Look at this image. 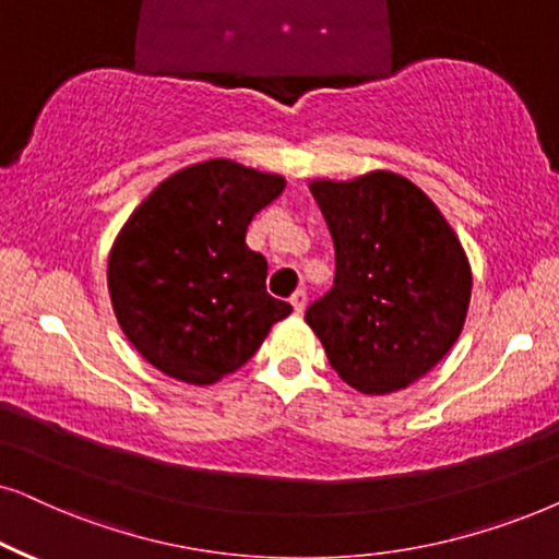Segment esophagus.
Returning a JSON list of instances; mask_svg holds the SVG:
<instances>
[{"label":"esophagus","mask_w":559,"mask_h":559,"mask_svg":"<svg viewBox=\"0 0 559 559\" xmlns=\"http://www.w3.org/2000/svg\"><path fill=\"white\" fill-rule=\"evenodd\" d=\"M289 302H293V310L297 316H302V310L308 306V293L306 289H295L293 297H289Z\"/></svg>","instance_id":"obj_1"}]
</instances>
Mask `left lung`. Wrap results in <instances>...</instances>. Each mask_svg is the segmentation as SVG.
Wrapping results in <instances>:
<instances>
[{
  "label": "left lung",
  "mask_w": 559,
  "mask_h": 559,
  "mask_svg": "<svg viewBox=\"0 0 559 559\" xmlns=\"http://www.w3.org/2000/svg\"><path fill=\"white\" fill-rule=\"evenodd\" d=\"M310 192L336 249L333 287L306 310L331 367L359 393L424 377L465 325L473 274L460 238L416 185L393 171Z\"/></svg>",
  "instance_id": "1"
}]
</instances>
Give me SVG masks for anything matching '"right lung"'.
Masks as SVG:
<instances>
[{
    "label": "right lung",
    "mask_w": 559,
    "mask_h": 559,
    "mask_svg": "<svg viewBox=\"0 0 559 559\" xmlns=\"http://www.w3.org/2000/svg\"><path fill=\"white\" fill-rule=\"evenodd\" d=\"M285 179L210 158L164 179L122 226L107 264L128 342L164 374L210 385L246 365L293 306L266 293L246 228Z\"/></svg>",
    "instance_id": "obj_1"
}]
</instances>
